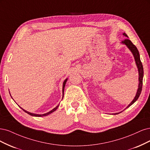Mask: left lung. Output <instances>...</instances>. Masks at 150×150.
<instances>
[{
    "instance_id": "obj_1",
    "label": "left lung",
    "mask_w": 150,
    "mask_h": 150,
    "mask_svg": "<svg viewBox=\"0 0 150 150\" xmlns=\"http://www.w3.org/2000/svg\"><path fill=\"white\" fill-rule=\"evenodd\" d=\"M123 35H125V37H128V35L126 34L125 33H123ZM122 43L123 44L126 45L127 46V47L129 49V50L132 52V54L134 56V60L135 62H136V64L137 66V68L138 70V74H139V85H138V88L137 90V92L136 95H135V97L134 98L133 100L132 101L131 103L129 104V105L128 107L126 108H128L129 107H130L132 105H133L135 101H136L138 98H139V96L141 94L142 92V85H143V65H142V63L141 62V60H140V57H139V52L137 49V47L135 46L133 43L131 42V40H129V39H125V40L122 41ZM119 113H114V115H117Z\"/></svg>"
}]
</instances>
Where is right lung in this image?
Listing matches in <instances>:
<instances>
[{
  "label": "right lung",
  "mask_w": 150,
  "mask_h": 150,
  "mask_svg": "<svg viewBox=\"0 0 150 150\" xmlns=\"http://www.w3.org/2000/svg\"><path fill=\"white\" fill-rule=\"evenodd\" d=\"M67 79H65V81H64V83H63V88H62V91H63V98H64V88H65V84H66V82H67ZM63 98H62V99H63ZM59 105H57V107H55V108H54V109L53 110H52L51 111H50V112H49L48 113H45V114H42V115H38V114H35V113H30V112H27L26 110H23V108H22L21 107H20L21 108H22L24 112H25V113H28V115H31V116H33V117H45V116H47V115H49V114H50V113H52V112H55V111L57 109V108L59 107Z\"/></svg>",
  "instance_id": "1"
}]
</instances>
